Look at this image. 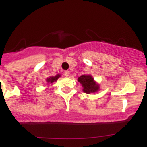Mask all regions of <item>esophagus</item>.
Wrapping results in <instances>:
<instances>
[{
  "mask_svg": "<svg viewBox=\"0 0 147 147\" xmlns=\"http://www.w3.org/2000/svg\"><path fill=\"white\" fill-rule=\"evenodd\" d=\"M70 75V73L69 71H65L64 72V76H65V77H68Z\"/></svg>",
  "mask_w": 147,
  "mask_h": 147,
  "instance_id": "esophagus-1",
  "label": "esophagus"
}]
</instances>
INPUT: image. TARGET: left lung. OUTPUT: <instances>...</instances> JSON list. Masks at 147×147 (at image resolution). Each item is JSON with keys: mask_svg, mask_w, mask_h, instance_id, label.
Listing matches in <instances>:
<instances>
[{"mask_svg": "<svg viewBox=\"0 0 147 147\" xmlns=\"http://www.w3.org/2000/svg\"><path fill=\"white\" fill-rule=\"evenodd\" d=\"M78 82L82 85L83 92L88 94L96 93L100 90L99 85L95 81L91 75H82L78 78Z\"/></svg>", "mask_w": 147, "mask_h": 147, "instance_id": "left-lung-1", "label": "left lung"}]
</instances>
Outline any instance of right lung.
Segmentation results:
<instances>
[{
    "label": "right lung",
    "mask_w": 147,
    "mask_h": 147,
    "mask_svg": "<svg viewBox=\"0 0 147 147\" xmlns=\"http://www.w3.org/2000/svg\"><path fill=\"white\" fill-rule=\"evenodd\" d=\"M61 76L60 74H57L56 76H49V78H47L46 80H45V81H46V82H47L48 85H50V84H51V83L54 82H56L57 80L59 79V77Z\"/></svg>",
    "instance_id": "add662e5"
}]
</instances>
